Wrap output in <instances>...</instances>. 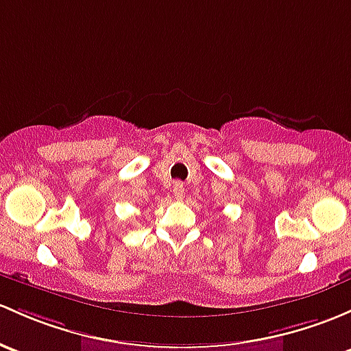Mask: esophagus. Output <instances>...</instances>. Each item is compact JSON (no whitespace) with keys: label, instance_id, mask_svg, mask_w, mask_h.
<instances>
[{"label":"esophagus","instance_id":"esophagus-1","mask_svg":"<svg viewBox=\"0 0 351 351\" xmlns=\"http://www.w3.org/2000/svg\"><path fill=\"white\" fill-rule=\"evenodd\" d=\"M173 195H175L176 200H182L183 195H185V188H183L182 182H176L175 185H173Z\"/></svg>","mask_w":351,"mask_h":351}]
</instances>
